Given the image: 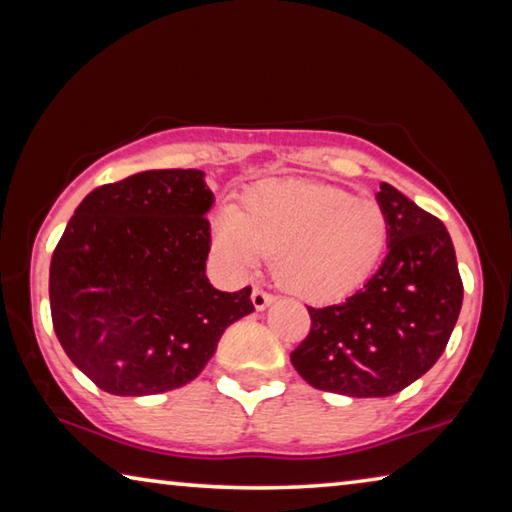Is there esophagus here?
<instances>
[{
    "label": "esophagus",
    "instance_id": "34e87169",
    "mask_svg": "<svg viewBox=\"0 0 512 512\" xmlns=\"http://www.w3.org/2000/svg\"><path fill=\"white\" fill-rule=\"evenodd\" d=\"M250 298H253V305H255L257 311L266 309L275 300L273 293H266L264 289H253V296H250Z\"/></svg>",
    "mask_w": 512,
    "mask_h": 512
}]
</instances>
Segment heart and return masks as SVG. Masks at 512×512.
I'll use <instances>...</instances> for the list:
<instances>
[{
  "instance_id": "obj_1",
  "label": "heart",
  "mask_w": 512,
  "mask_h": 512,
  "mask_svg": "<svg viewBox=\"0 0 512 512\" xmlns=\"http://www.w3.org/2000/svg\"><path fill=\"white\" fill-rule=\"evenodd\" d=\"M388 214L375 198L309 180H266L241 196L239 212L214 219L212 244L235 271L273 257L275 277L305 300H336L375 271L388 244Z\"/></svg>"
}]
</instances>
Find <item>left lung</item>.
I'll return each mask as SVG.
<instances>
[{"mask_svg": "<svg viewBox=\"0 0 512 512\" xmlns=\"http://www.w3.org/2000/svg\"><path fill=\"white\" fill-rule=\"evenodd\" d=\"M377 201L388 214V255L354 296L307 307L311 329L291 352L318 391L388 397L420 379L445 352L461 314L463 282L443 221L393 185Z\"/></svg>", "mask_w": 512, "mask_h": 512, "instance_id": "obj_1", "label": "left lung"}]
</instances>
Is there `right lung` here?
Instances as JSON below:
<instances>
[{"label":"right lung","instance_id":"obj_1","mask_svg":"<svg viewBox=\"0 0 512 512\" xmlns=\"http://www.w3.org/2000/svg\"><path fill=\"white\" fill-rule=\"evenodd\" d=\"M214 194L198 169H151L83 198L49 268L51 320L76 368L110 395L189 384L221 334L253 314L250 287L205 275Z\"/></svg>","mask_w":512,"mask_h":512}]
</instances>
